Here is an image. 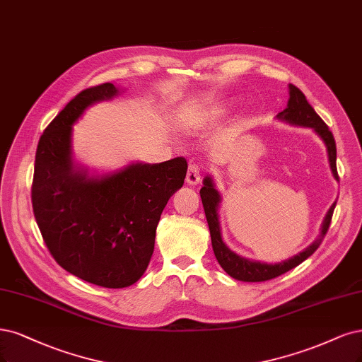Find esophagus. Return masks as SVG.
Here are the masks:
<instances>
[{"label": "esophagus", "instance_id": "1", "mask_svg": "<svg viewBox=\"0 0 362 362\" xmlns=\"http://www.w3.org/2000/svg\"><path fill=\"white\" fill-rule=\"evenodd\" d=\"M202 180V169L199 165L196 163H192L189 166V170H187V177H185V181L187 184L190 185H194V184H199Z\"/></svg>", "mask_w": 362, "mask_h": 362}]
</instances>
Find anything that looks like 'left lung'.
I'll use <instances>...</instances> for the list:
<instances>
[{"label":"left lung","mask_w":362,"mask_h":362,"mask_svg":"<svg viewBox=\"0 0 362 362\" xmlns=\"http://www.w3.org/2000/svg\"><path fill=\"white\" fill-rule=\"evenodd\" d=\"M277 118H280L283 121H288L291 124H295V126L313 129L320 136L322 141L325 142L331 172H332L334 178L339 180L337 165H335V161H337V148H335L334 136H332L331 130L328 129L327 124L323 122V119L316 114L315 109L310 106L303 91L300 88H296V86L292 83H289L288 107H286L283 112H280ZM199 193H201L206 221L209 226L211 243H213V250L218 260V264L221 265V268L224 271L229 274L230 277H233L236 280H241V281H267L271 279H276V277L281 276V274L288 272L292 268L298 267L301 262H304L307 257L313 255L319 248V245L322 244L323 238H325V235L329 229L335 204H337V202H334L331 205L329 211L325 216V220H323V223H322L320 235L317 236L315 243H311L305 248V250L298 253L296 256H293L288 260H283V262H280V264L272 265V264H264V262H256V260L241 257L236 253H233L232 250H229L226 244L223 243L221 232H220V223H218V214H217L218 204H220V194L216 190L214 182H213V180H211V177H206L204 180V187Z\"/></svg>","instance_id":"obj_1"}]
</instances>
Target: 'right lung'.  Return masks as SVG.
Wrapping results in <instances>:
<instances>
[{
    "label": "right lung",
    "mask_w": 362,
    "mask_h": 362,
    "mask_svg": "<svg viewBox=\"0 0 362 362\" xmlns=\"http://www.w3.org/2000/svg\"><path fill=\"white\" fill-rule=\"evenodd\" d=\"M118 94L114 83L81 91L45 129L37 145L31 202L43 241L59 267L109 289L145 272L169 197L181 189L187 160L133 163L88 177L71 161V126L83 110Z\"/></svg>",
    "instance_id": "1"
}]
</instances>
